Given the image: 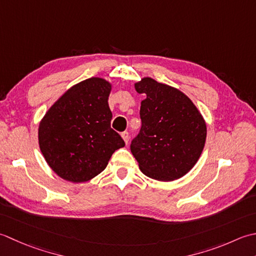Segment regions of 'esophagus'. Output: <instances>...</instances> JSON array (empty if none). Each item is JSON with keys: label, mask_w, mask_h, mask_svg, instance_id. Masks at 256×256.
Returning <instances> with one entry per match:
<instances>
[{"label": "esophagus", "mask_w": 256, "mask_h": 256, "mask_svg": "<svg viewBox=\"0 0 256 256\" xmlns=\"http://www.w3.org/2000/svg\"><path fill=\"white\" fill-rule=\"evenodd\" d=\"M122 140L124 142V144H128V142H129V134L127 132H122Z\"/></svg>", "instance_id": "34e87169"}]
</instances>
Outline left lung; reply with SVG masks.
<instances>
[{"mask_svg":"<svg viewBox=\"0 0 256 256\" xmlns=\"http://www.w3.org/2000/svg\"><path fill=\"white\" fill-rule=\"evenodd\" d=\"M134 90L146 95L140 106L142 129L130 144L140 170L158 181L180 179L204 148V118L184 92L154 78L142 77Z\"/></svg>","mask_w":256,"mask_h":256,"instance_id":"8db88e82","label":"left lung"}]
</instances>
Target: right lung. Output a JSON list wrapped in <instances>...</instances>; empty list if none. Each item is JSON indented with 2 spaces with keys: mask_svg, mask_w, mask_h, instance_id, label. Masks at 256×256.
Listing matches in <instances>:
<instances>
[{
  "mask_svg": "<svg viewBox=\"0 0 256 256\" xmlns=\"http://www.w3.org/2000/svg\"><path fill=\"white\" fill-rule=\"evenodd\" d=\"M112 88L102 77L87 78L67 90L40 119V152L60 178L74 184L90 181L124 146L110 128Z\"/></svg>",
  "mask_w": 256,
  "mask_h": 256,
  "instance_id": "obj_1",
  "label": "right lung"
}]
</instances>
